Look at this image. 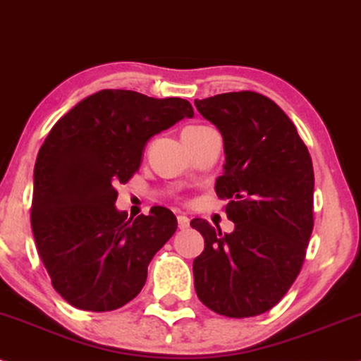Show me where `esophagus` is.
<instances>
[{
	"label": "esophagus",
	"instance_id": "obj_1",
	"mask_svg": "<svg viewBox=\"0 0 361 361\" xmlns=\"http://www.w3.org/2000/svg\"><path fill=\"white\" fill-rule=\"evenodd\" d=\"M178 227H180L181 230L188 228L190 227V219H188V216L178 215Z\"/></svg>",
	"mask_w": 361,
	"mask_h": 361
}]
</instances>
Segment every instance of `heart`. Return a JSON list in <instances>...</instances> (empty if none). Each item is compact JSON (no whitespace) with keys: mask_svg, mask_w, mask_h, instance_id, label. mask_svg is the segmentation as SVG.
I'll return each instance as SVG.
<instances>
[{"mask_svg":"<svg viewBox=\"0 0 361 361\" xmlns=\"http://www.w3.org/2000/svg\"><path fill=\"white\" fill-rule=\"evenodd\" d=\"M192 128H200V126H192Z\"/></svg>","mask_w":361,"mask_h":361,"instance_id":"b5f03b06","label":"heart"}]
</instances>
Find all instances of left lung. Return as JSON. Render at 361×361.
Wrapping results in <instances>:
<instances>
[{"label":"left lung","mask_w":361,"mask_h":361,"mask_svg":"<svg viewBox=\"0 0 361 361\" xmlns=\"http://www.w3.org/2000/svg\"><path fill=\"white\" fill-rule=\"evenodd\" d=\"M224 137V175L215 192L227 200L232 233L207 220L193 260L195 290L228 318L262 314L284 298L301 271L312 232L314 173L296 126L266 95L242 90L195 101Z\"/></svg>","instance_id":"left-lung-1"}]
</instances>
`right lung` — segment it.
Returning a JSON list of instances; mask_svg holds the SVG:
<instances>
[{
	"label": "right lung",
	"mask_w": 361,
	"mask_h": 361,
	"mask_svg": "<svg viewBox=\"0 0 361 361\" xmlns=\"http://www.w3.org/2000/svg\"><path fill=\"white\" fill-rule=\"evenodd\" d=\"M193 114L180 97L104 89L51 128L35 163L32 230L51 286L68 305L104 312L141 293L151 259L178 222L164 207L128 219L116 208V185L131 180L154 134Z\"/></svg>",
	"instance_id": "1"
}]
</instances>
